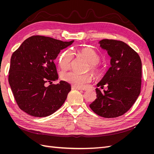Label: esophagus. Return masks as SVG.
<instances>
[{"mask_svg": "<svg viewBox=\"0 0 154 154\" xmlns=\"http://www.w3.org/2000/svg\"><path fill=\"white\" fill-rule=\"evenodd\" d=\"M71 88H72V90H82V88L77 87H75V86H72Z\"/></svg>", "mask_w": 154, "mask_h": 154, "instance_id": "1", "label": "esophagus"}]
</instances>
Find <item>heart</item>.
Returning a JSON list of instances; mask_svg holds the SVG:
<instances>
[{
	"mask_svg": "<svg viewBox=\"0 0 154 154\" xmlns=\"http://www.w3.org/2000/svg\"><path fill=\"white\" fill-rule=\"evenodd\" d=\"M78 54L84 58L89 63L88 69L95 74L99 73L100 68L98 65L100 57L94 50L89 48H84L78 51ZM73 54L70 51H66L60 56L58 60L59 66L63 70L67 69L72 62ZM62 80L67 82L73 86L82 87L87 83H89L92 80V76L90 73L79 74L73 71L63 72L61 74Z\"/></svg>",
	"mask_w": 154,
	"mask_h": 154,
	"instance_id": "b5f03b06",
	"label": "heart"
}]
</instances>
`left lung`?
<instances>
[{
  "instance_id": "1",
  "label": "left lung",
  "mask_w": 154,
  "mask_h": 154,
  "mask_svg": "<svg viewBox=\"0 0 154 154\" xmlns=\"http://www.w3.org/2000/svg\"><path fill=\"white\" fill-rule=\"evenodd\" d=\"M100 47L110 56V67L97 86V98L90 104L100 116L112 118L122 116L131 108L141 92L142 63L139 54L122 41L103 39Z\"/></svg>"
}]
</instances>
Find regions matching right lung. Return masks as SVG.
Wrapping results in <instances>:
<instances>
[{
  "instance_id": "right-lung-1",
  "label": "right lung",
  "mask_w": 154,
  "mask_h": 154,
  "mask_svg": "<svg viewBox=\"0 0 154 154\" xmlns=\"http://www.w3.org/2000/svg\"><path fill=\"white\" fill-rule=\"evenodd\" d=\"M44 36L25 40L11 56L8 81L19 108L34 117H46L58 110L71 91L58 78L54 60L60 51L73 43Z\"/></svg>"
}]
</instances>
